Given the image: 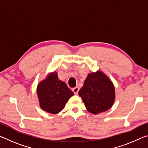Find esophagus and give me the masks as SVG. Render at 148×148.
Returning a JSON list of instances; mask_svg holds the SVG:
<instances>
[{
  "label": "esophagus",
  "instance_id": "1",
  "mask_svg": "<svg viewBox=\"0 0 148 148\" xmlns=\"http://www.w3.org/2000/svg\"><path fill=\"white\" fill-rule=\"evenodd\" d=\"M79 90V87L76 86V87H74L73 89H72V91H73L75 94H77V92H78Z\"/></svg>",
  "mask_w": 148,
  "mask_h": 148
}]
</instances>
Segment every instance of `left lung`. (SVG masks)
Instances as JSON below:
<instances>
[{
	"instance_id": "left-lung-1",
	"label": "left lung",
	"mask_w": 148,
	"mask_h": 148,
	"mask_svg": "<svg viewBox=\"0 0 148 148\" xmlns=\"http://www.w3.org/2000/svg\"><path fill=\"white\" fill-rule=\"evenodd\" d=\"M78 94L88 112L94 114L109 110L116 97L111 80L99 71L88 74Z\"/></svg>"
}]
</instances>
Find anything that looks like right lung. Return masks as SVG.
Segmentation results:
<instances>
[{"mask_svg":"<svg viewBox=\"0 0 148 148\" xmlns=\"http://www.w3.org/2000/svg\"><path fill=\"white\" fill-rule=\"evenodd\" d=\"M37 95L41 108L48 113L56 114L64 109L74 92L64 82L59 79L57 73L54 72L40 82Z\"/></svg>","mask_w":148,"mask_h":148,"instance_id":"obj_1","label":"right lung"}]
</instances>
